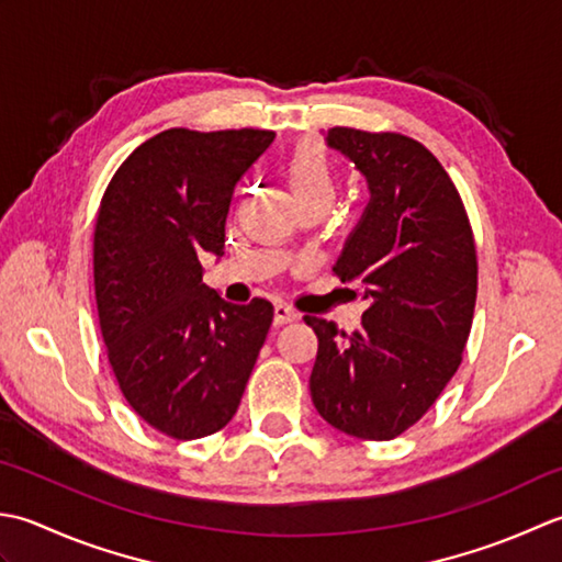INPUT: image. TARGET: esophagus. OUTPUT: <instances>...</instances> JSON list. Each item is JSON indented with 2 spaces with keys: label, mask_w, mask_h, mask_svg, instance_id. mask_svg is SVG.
Returning a JSON list of instances; mask_svg holds the SVG:
<instances>
[{
  "label": "esophagus",
  "mask_w": 562,
  "mask_h": 562,
  "mask_svg": "<svg viewBox=\"0 0 562 562\" xmlns=\"http://www.w3.org/2000/svg\"><path fill=\"white\" fill-rule=\"evenodd\" d=\"M293 319H297V313L289 303H283V301L273 303V323L285 325V323H293Z\"/></svg>",
  "instance_id": "esophagus-1"
}]
</instances>
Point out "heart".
Segmentation results:
<instances>
[{
	"label": "heart",
	"mask_w": 562,
	"mask_h": 562,
	"mask_svg": "<svg viewBox=\"0 0 562 562\" xmlns=\"http://www.w3.org/2000/svg\"><path fill=\"white\" fill-rule=\"evenodd\" d=\"M285 181L293 191L297 203L335 199L337 191V171L327 147L317 140H301L291 155L285 157Z\"/></svg>",
	"instance_id": "1"
}]
</instances>
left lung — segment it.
I'll return each mask as SVG.
<instances>
[{"mask_svg":"<svg viewBox=\"0 0 562 562\" xmlns=\"http://www.w3.org/2000/svg\"><path fill=\"white\" fill-rule=\"evenodd\" d=\"M371 199L335 271L366 301L353 331L305 315L317 335L311 395L319 417L357 439L387 441L425 415L471 335L477 259L463 201L425 145L400 133L329 128Z\"/></svg>","mask_w":562,"mask_h":562,"instance_id":"8db88e82","label":"left lung"}]
</instances>
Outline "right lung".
Instances as JSON below:
<instances>
[{"instance_id":"right-lung-1","label":"right lung","mask_w":562,"mask_h":562,"mask_svg":"<svg viewBox=\"0 0 562 562\" xmlns=\"http://www.w3.org/2000/svg\"><path fill=\"white\" fill-rule=\"evenodd\" d=\"M271 143V131L169 128L135 147L101 199V335L128 405L167 437H209L235 417L271 327L269 301H223L199 261L223 257L237 181Z\"/></svg>"}]
</instances>
